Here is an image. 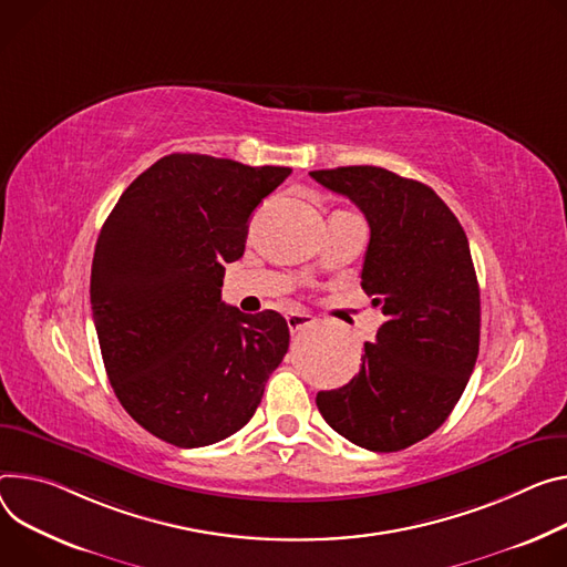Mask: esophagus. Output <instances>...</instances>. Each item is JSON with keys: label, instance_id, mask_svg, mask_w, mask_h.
Masks as SVG:
<instances>
[{"label": "esophagus", "instance_id": "esophagus-1", "mask_svg": "<svg viewBox=\"0 0 567 567\" xmlns=\"http://www.w3.org/2000/svg\"><path fill=\"white\" fill-rule=\"evenodd\" d=\"M312 323H315V317L312 315H305V312H291L287 317V326H289L291 334H296V332H300L305 328H310Z\"/></svg>", "mask_w": 567, "mask_h": 567}]
</instances>
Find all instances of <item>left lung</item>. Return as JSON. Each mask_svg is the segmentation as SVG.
<instances>
[{"label":"left lung","mask_w":567,"mask_h":567,"mask_svg":"<svg viewBox=\"0 0 567 567\" xmlns=\"http://www.w3.org/2000/svg\"><path fill=\"white\" fill-rule=\"evenodd\" d=\"M310 176L364 213L362 289L386 317L375 343H364L359 373L319 391L317 406L350 443L398 452L445 423L477 362L480 285L468 237L419 181L371 165Z\"/></svg>","instance_id":"1"}]
</instances>
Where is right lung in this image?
<instances>
[{"label":"right lung","mask_w":567,"mask_h":567,"mask_svg":"<svg viewBox=\"0 0 567 567\" xmlns=\"http://www.w3.org/2000/svg\"><path fill=\"white\" fill-rule=\"evenodd\" d=\"M289 167L172 153L142 172L99 233L90 302L117 400L153 436L203 447L239 432L289 348L287 321L221 300L226 262Z\"/></svg>","instance_id":"right-lung-1"}]
</instances>
